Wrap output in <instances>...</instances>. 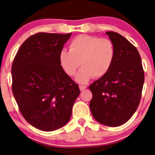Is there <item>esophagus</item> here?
I'll list each match as a JSON object with an SVG mask.
<instances>
[{
	"label": "esophagus",
	"instance_id": "obj_1",
	"mask_svg": "<svg viewBox=\"0 0 155 155\" xmlns=\"http://www.w3.org/2000/svg\"><path fill=\"white\" fill-rule=\"evenodd\" d=\"M79 88H80V90L81 91H84V89H86V86H79Z\"/></svg>",
	"mask_w": 155,
	"mask_h": 155
}]
</instances>
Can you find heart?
Here are the masks:
<instances>
[{"instance_id": "obj_1", "label": "heart", "mask_w": 155, "mask_h": 155, "mask_svg": "<svg viewBox=\"0 0 155 155\" xmlns=\"http://www.w3.org/2000/svg\"><path fill=\"white\" fill-rule=\"evenodd\" d=\"M115 57L112 41L98 37L79 35L71 40L69 51L63 49L59 61L69 76H74L80 64L83 67L76 76L80 84H86L94 76L101 78L108 73Z\"/></svg>"}]
</instances>
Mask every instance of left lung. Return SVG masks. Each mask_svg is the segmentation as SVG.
Segmentation results:
<instances>
[{
  "label": "left lung",
  "instance_id": "1",
  "mask_svg": "<svg viewBox=\"0 0 155 155\" xmlns=\"http://www.w3.org/2000/svg\"><path fill=\"white\" fill-rule=\"evenodd\" d=\"M106 34L114 44L115 59L108 73L89 86L93 94L89 106L97 122L117 127L126 123L137 110L145 74L136 47L118 33Z\"/></svg>",
  "mask_w": 155,
  "mask_h": 155
}]
</instances>
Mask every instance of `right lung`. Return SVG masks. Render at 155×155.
Masks as SVG:
<instances>
[{
  "label": "right lung",
  "instance_id": "add662e5",
  "mask_svg": "<svg viewBox=\"0 0 155 155\" xmlns=\"http://www.w3.org/2000/svg\"><path fill=\"white\" fill-rule=\"evenodd\" d=\"M71 33L39 32L27 39L12 65V90L20 111L33 127L54 131L71 117L80 90L61 67L59 54Z\"/></svg>",
  "mask_w": 155,
  "mask_h": 155
}]
</instances>
